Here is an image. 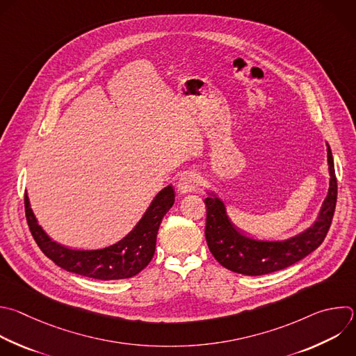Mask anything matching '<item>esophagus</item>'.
Segmentation results:
<instances>
[{"instance_id": "1", "label": "esophagus", "mask_w": 356, "mask_h": 356, "mask_svg": "<svg viewBox=\"0 0 356 356\" xmlns=\"http://www.w3.org/2000/svg\"><path fill=\"white\" fill-rule=\"evenodd\" d=\"M198 188V177L195 173L187 172L183 173L179 180H177V190L181 194H188V193H194Z\"/></svg>"}]
</instances>
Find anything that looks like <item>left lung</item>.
I'll return each instance as SVG.
<instances>
[{
  "mask_svg": "<svg viewBox=\"0 0 356 356\" xmlns=\"http://www.w3.org/2000/svg\"><path fill=\"white\" fill-rule=\"evenodd\" d=\"M330 187L314 223L285 241H257L236 227L223 201L213 193L204 200L207 207L205 239L215 260L225 268L243 275H264L284 270L314 252L331 226L337 204L334 159L327 144Z\"/></svg>",
  "mask_w": 356,
  "mask_h": 356,
  "instance_id": "1",
  "label": "left lung"
}]
</instances>
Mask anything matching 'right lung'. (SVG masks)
Listing matches in <instances>:
<instances>
[{"label": "right lung", "mask_w": 356, "mask_h": 356, "mask_svg": "<svg viewBox=\"0 0 356 356\" xmlns=\"http://www.w3.org/2000/svg\"><path fill=\"white\" fill-rule=\"evenodd\" d=\"M175 204L172 186L162 188L134 226V229L117 243L97 250H76L51 241L38 223L25 194V212L32 236L40 250L58 267L68 273L88 278L111 281L131 278L141 273L152 260L156 246V234L166 212Z\"/></svg>", "instance_id": "1"}]
</instances>
